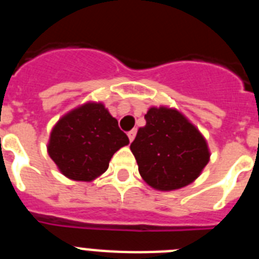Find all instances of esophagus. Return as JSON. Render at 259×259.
<instances>
[{"label":"esophagus","mask_w":259,"mask_h":259,"mask_svg":"<svg viewBox=\"0 0 259 259\" xmlns=\"http://www.w3.org/2000/svg\"><path fill=\"white\" fill-rule=\"evenodd\" d=\"M128 139H130V141H134V139H135V136H136V130H132V131H130L128 132Z\"/></svg>","instance_id":"34e87169"}]
</instances>
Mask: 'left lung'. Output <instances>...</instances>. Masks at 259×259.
<instances>
[{
    "label": "left lung",
    "instance_id": "left-lung-1",
    "mask_svg": "<svg viewBox=\"0 0 259 259\" xmlns=\"http://www.w3.org/2000/svg\"><path fill=\"white\" fill-rule=\"evenodd\" d=\"M131 144L139 172L157 191L187 187L210 161V149L193 123L175 107L152 106Z\"/></svg>",
    "mask_w": 259,
    "mask_h": 259
}]
</instances>
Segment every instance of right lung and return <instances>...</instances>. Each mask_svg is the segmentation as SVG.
Wrapping results in <instances>:
<instances>
[{"label":"right lung","mask_w":259,"mask_h":259,"mask_svg":"<svg viewBox=\"0 0 259 259\" xmlns=\"http://www.w3.org/2000/svg\"><path fill=\"white\" fill-rule=\"evenodd\" d=\"M127 135L102 102L88 101L59 118L50 132L48 154L62 175L92 182L109 168L114 153L128 145Z\"/></svg>","instance_id":"1"}]
</instances>
